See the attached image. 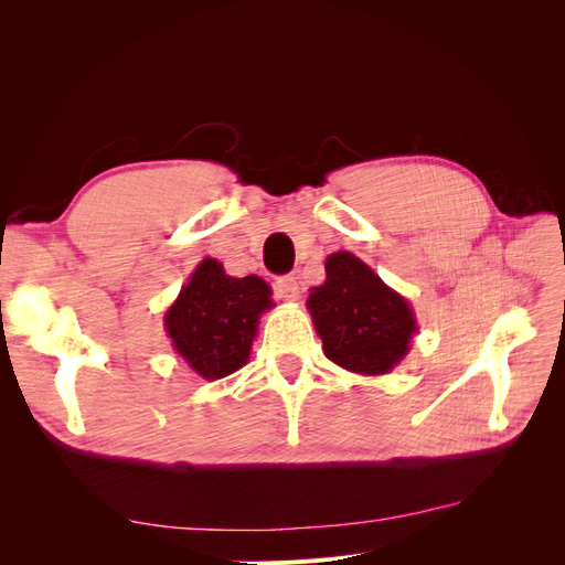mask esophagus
<instances>
[{
	"label": "esophagus",
	"instance_id": "esophagus-1",
	"mask_svg": "<svg viewBox=\"0 0 565 565\" xmlns=\"http://www.w3.org/2000/svg\"><path fill=\"white\" fill-rule=\"evenodd\" d=\"M273 287H276V295L285 301H295L299 297V282L295 276H280Z\"/></svg>",
	"mask_w": 565,
	"mask_h": 565
}]
</instances>
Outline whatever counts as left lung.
Instances as JSON below:
<instances>
[{
	"label": "left lung",
	"instance_id": "8db88e82",
	"mask_svg": "<svg viewBox=\"0 0 565 565\" xmlns=\"http://www.w3.org/2000/svg\"><path fill=\"white\" fill-rule=\"evenodd\" d=\"M324 273L328 278L306 301L324 355L358 374L391 372L417 332L409 303L351 252L330 254Z\"/></svg>",
	"mask_w": 565,
	"mask_h": 565
}]
</instances>
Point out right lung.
Segmentation results:
<instances>
[{
    "label": "right lung",
    "instance_id": "add662e5",
    "mask_svg": "<svg viewBox=\"0 0 565 565\" xmlns=\"http://www.w3.org/2000/svg\"><path fill=\"white\" fill-rule=\"evenodd\" d=\"M268 309L270 287L259 276L233 278L216 259H204L164 313V330L183 361L214 382L247 363L256 322Z\"/></svg>",
    "mask_w": 565,
    "mask_h": 565
}]
</instances>
